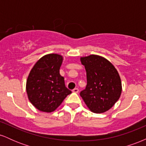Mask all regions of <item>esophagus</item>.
Segmentation results:
<instances>
[{
	"instance_id": "esophagus-1",
	"label": "esophagus",
	"mask_w": 146,
	"mask_h": 146,
	"mask_svg": "<svg viewBox=\"0 0 146 146\" xmlns=\"http://www.w3.org/2000/svg\"><path fill=\"white\" fill-rule=\"evenodd\" d=\"M73 93H78V92H79V89L78 88H75L73 90Z\"/></svg>"
}]
</instances>
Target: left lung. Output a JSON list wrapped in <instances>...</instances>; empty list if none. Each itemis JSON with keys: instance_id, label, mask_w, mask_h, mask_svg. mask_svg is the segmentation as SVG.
I'll list each match as a JSON object with an SVG mask.
<instances>
[{"instance_id": "1", "label": "left lung", "mask_w": 146, "mask_h": 146, "mask_svg": "<svg viewBox=\"0 0 146 146\" xmlns=\"http://www.w3.org/2000/svg\"><path fill=\"white\" fill-rule=\"evenodd\" d=\"M86 71L87 84L80 92L88 108L95 113H104L113 106L121 93V82L115 66L96 55L81 58Z\"/></svg>"}]
</instances>
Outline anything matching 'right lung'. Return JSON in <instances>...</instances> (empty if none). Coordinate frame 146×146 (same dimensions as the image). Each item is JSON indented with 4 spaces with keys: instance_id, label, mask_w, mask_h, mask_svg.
<instances>
[{
    "instance_id": "add662e5",
    "label": "right lung",
    "mask_w": 146,
    "mask_h": 146,
    "mask_svg": "<svg viewBox=\"0 0 146 146\" xmlns=\"http://www.w3.org/2000/svg\"><path fill=\"white\" fill-rule=\"evenodd\" d=\"M62 60V57L58 54L46 55L30 71L26 86L28 98L40 111H54L71 93L65 86L64 77L60 74Z\"/></svg>"
}]
</instances>
